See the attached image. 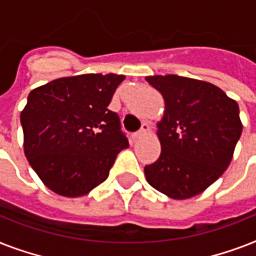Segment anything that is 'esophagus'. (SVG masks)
Segmentation results:
<instances>
[{"label":"esophagus","instance_id":"esophagus-1","mask_svg":"<svg viewBox=\"0 0 256 256\" xmlns=\"http://www.w3.org/2000/svg\"><path fill=\"white\" fill-rule=\"evenodd\" d=\"M148 132H150V126H148V124H144L140 132H136L132 134V138H134V140H138V138H140V136H144V134H148Z\"/></svg>","mask_w":256,"mask_h":256}]
</instances>
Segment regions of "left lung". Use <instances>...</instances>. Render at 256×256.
<instances>
[{"label": "left lung", "mask_w": 256, "mask_h": 256, "mask_svg": "<svg viewBox=\"0 0 256 256\" xmlns=\"http://www.w3.org/2000/svg\"><path fill=\"white\" fill-rule=\"evenodd\" d=\"M146 81L162 94L160 158L144 166L150 186L172 199L200 194L224 172L242 134L239 106L210 82L179 76Z\"/></svg>", "instance_id": "left-lung-1"}]
</instances>
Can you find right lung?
I'll return each mask as SVG.
<instances>
[{
    "instance_id": "obj_1",
    "label": "right lung",
    "mask_w": 256,
    "mask_h": 256,
    "mask_svg": "<svg viewBox=\"0 0 256 256\" xmlns=\"http://www.w3.org/2000/svg\"><path fill=\"white\" fill-rule=\"evenodd\" d=\"M118 74L58 78L32 90L21 112L24 150L50 190L82 196L106 180L128 140L118 114L108 110Z\"/></svg>"
}]
</instances>
